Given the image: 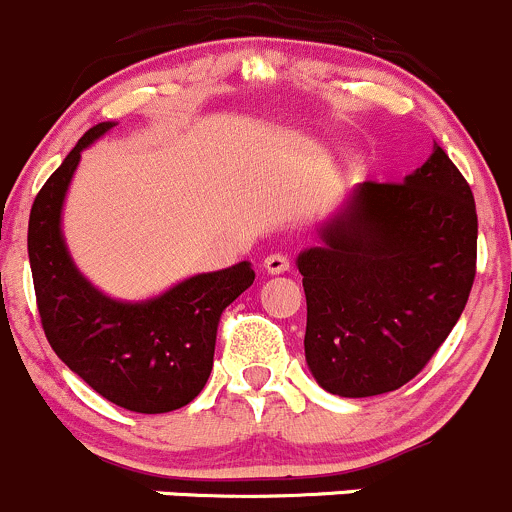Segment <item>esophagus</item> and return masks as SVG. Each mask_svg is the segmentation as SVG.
I'll return each mask as SVG.
<instances>
[{
	"label": "esophagus",
	"instance_id": "esophagus-1",
	"mask_svg": "<svg viewBox=\"0 0 512 512\" xmlns=\"http://www.w3.org/2000/svg\"><path fill=\"white\" fill-rule=\"evenodd\" d=\"M262 267H265L267 275H285L289 270V260L285 255H267Z\"/></svg>",
	"mask_w": 512,
	"mask_h": 512
}]
</instances>
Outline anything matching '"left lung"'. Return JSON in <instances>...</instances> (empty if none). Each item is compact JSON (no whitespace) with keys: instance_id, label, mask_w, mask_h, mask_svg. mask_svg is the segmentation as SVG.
Wrapping results in <instances>:
<instances>
[{"instance_id":"8db88e82","label":"left lung","mask_w":512,"mask_h":512,"mask_svg":"<svg viewBox=\"0 0 512 512\" xmlns=\"http://www.w3.org/2000/svg\"><path fill=\"white\" fill-rule=\"evenodd\" d=\"M297 255L304 356L344 399L394 391L446 342L476 277L471 185L438 143L404 183H359Z\"/></svg>"}]
</instances>
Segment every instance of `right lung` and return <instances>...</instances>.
Segmentation results:
<instances>
[{"label":"right lung","mask_w":512,"mask_h":512,"mask_svg":"<svg viewBox=\"0 0 512 512\" xmlns=\"http://www.w3.org/2000/svg\"><path fill=\"white\" fill-rule=\"evenodd\" d=\"M113 126L86 131L36 195L27 240L36 304L51 349L96 394L136 414H168L203 391L220 314L255 272L247 260L237 262L138 302L108 297L86 280L66 247L61 213L81 153Z\"/></svg>","instance_id":"right-lung-1"}]
</instances>
